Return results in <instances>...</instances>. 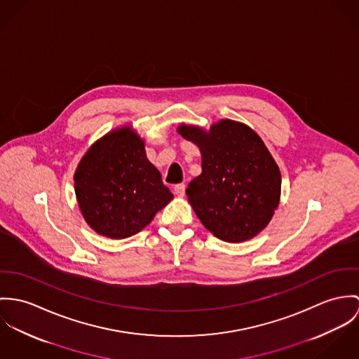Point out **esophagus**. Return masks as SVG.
Here are the masks:
<instances>
[{"mask_svg":"<svg viewBox=\"0 0 359 359\" xmlns=\"http://www.w3.org/2000/svg\"><path fill=\"white\" fill-rule=\"evenodd\" d=\"M173 191H175V194H176L177 197H184V194H186V186H184V184H176V186L173 187Z\"/></svg>","mask_w":359,"mask_h":359,"instance_id":"34e87169","label":"esophagus"}]
</instances>
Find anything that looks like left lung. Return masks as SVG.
I'll use <instances>...</instances> for the list:
<instances>
[{
  "label": "left lung",
  "instance_id": "1",
  "mask_svg": "<svg viewBox=\"0 0 359 359\" xmlns=\"http://www.w3.org/2000/svg\"><path fill=\"white\" fill-rule=\"evenodd\" d=\"M177 133L201 151L202 172L186 194L203 227L234 243L263 231L278 208L280 172L262 137L227 118L209 129L180 123Z\"/></svg>",
  "mask_w": 359,
  "mask_h": 359
}]
</instances>
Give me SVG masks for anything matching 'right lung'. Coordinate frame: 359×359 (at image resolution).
Instances as JSON below:
<instances>
[{
	"mask_svg": "<svg viewBox=\"0 0 359 359\" xmlns=\"http://www.w3.org/2000/svg\"><path fill=\"white\" fill-rule=\"evenodd\" d=\"M74 190L88 226L113 239L137 234L173 199L146 156L144 139L130 125L88 149L74 172Z\"/></svg>",
	"mask_w": 359,
	"mask_h": 359,
	"instance_id": "1",
	"label": "right lung"
}]
</instances>
